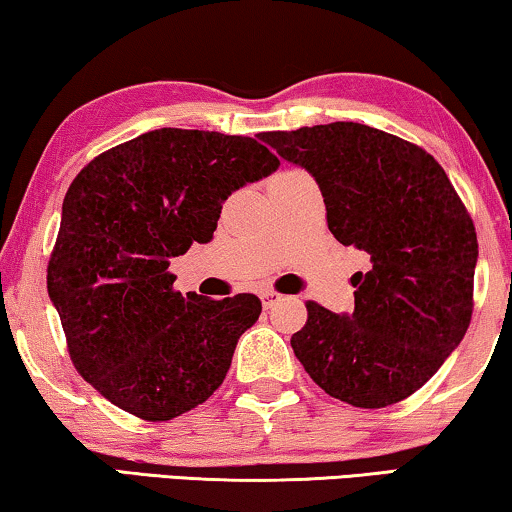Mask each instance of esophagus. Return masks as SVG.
<instances>
[{
  "label": "esophagus",
  "instance_id": "34e87169",
  "mask_svg": "<svg viewBox=\"0 0 512 512\" xmlns=\"http://www.w3.org/2000/svg\"><path fill=\"white\" fill-rule=\"evenodd\" d=\"M261 300H263V307L270 309L272 305H277L279 300H284V295L277 293V291H272V288H268V291L261 293Z\"/></svg>",
  "mask_w": 512,
  "mask_h": 512
}]
</instances>
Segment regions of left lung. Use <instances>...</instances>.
<instances>
[{
  "instance_id": "8db88e82",
  "label": "left lung",
  "mask_w": 512,
  "mask_h": 512,
  "mask_svg": "<svg viewBox=\"0 0 512 512\" xmlns=\"http://www.w3.org/2000/svg\"><path fill=\"white\" fill-rule=\"evenodd\" d=\"M261 138L314 175L330 233L372 263L351 279L353 314L307 302L295 355L330 397L360 409L402 402L439 372L471 323V214L439 161L392 133L332 122Z\"/></svg>"
}]
</instances>
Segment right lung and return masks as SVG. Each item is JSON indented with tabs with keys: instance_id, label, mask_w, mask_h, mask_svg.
<instances>
[{
	"instance_id": "right-lung-1",
	"label": "right lung",
	"mask_w": 512,
	"mask_h": 512,
	"mask_svg": "<svg viewBox=\"0 0 512 512\" xmlns=\"http://www.w3.org/2000/svg\"><path fill=\"white\" fill-rule=\"evenodd\" d=\"M279 168L249 136L157 129L87 164L64 196L48 295L78 374L131 416L161 422L226 379L261 300L175 291L170 258L210 242L235 189Z\"/></svg>"
}]
</instances>
